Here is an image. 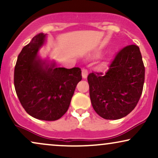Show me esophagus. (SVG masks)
<instances>
[{"instance_id": "esophagus-1", "label": "esophagus", "mask_w": 158, "mask_h": 158, "mask_svg": "<svg viewBox=\"0 0 158 158\" xmlns=\"http://www.w3.org/2000/svg\"><path fill=\"white\" fill-rule=\"evenodd\" d=\"M88 74H89V72H88L86 68H82V76H83V78H86L88 76Z\"/></svg>"}]
</instances>
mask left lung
<instances>
[{"mask_svg":"<svg viewBox=\"0 0 158 158\" xmlns=\"http://www.w3.org/2000/svg\"><path fill=\"white\" fill-rule=\"evenodd\" d=\"M145 68L139 46L128 45L117 53L105 73L88 75L94 110L106 120H118L128 114L142 94Z\"/></svg>","mask_w":158,"mask_h":158,"instance_id":"8db88e82","label":"left lung"}]
</instances>
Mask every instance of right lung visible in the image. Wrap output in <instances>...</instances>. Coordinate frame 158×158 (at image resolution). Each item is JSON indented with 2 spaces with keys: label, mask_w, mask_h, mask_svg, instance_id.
<instances>
[{
  "label": "right lung",
  "mask_w": 158,
  "mask_h": 158,
  "mask_svg": "<svg viewBox=\"0 0 158 158\" xmlns=\"http://www.w3.org/2000/svg\"><path fill=\"white\" fill-rule=\"evenodd\" d=\"M45 38L40 32L22 48L14 68V83L20 103L30 115L54 121L66 113L82 75L79 67L49 66L39 58Z\"/></svg>",
  "instance_id": "add662e5"
}]
</instances>
